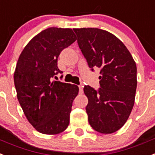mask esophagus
Returning <instances> with one entry per match:
<instances>
[{"label": "esophagus", "instance_id": "34e87169", "mask_svg": "<svg viewBox=\"0 0 155 155\" xmlns=\"http://www.w3.org/2000/svg\"><path fill=\"white\" fill-rule=\"evenodd\" d=\"M79 92H80V94L84 93V87L82 85L79 86Z\"/></svg>", "mask_w": 155, "mask_h": 155}]
</instances>
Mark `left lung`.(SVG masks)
Segmentation results:
<instances>
[{
  "mask_svg": "<svg viewBox=\"0 0 155 155\" xmlns=\"http://www.w3.org/2000/svg\"><path fill=\"white\" fill-rule=\"evenodd\" d=\"M89 68H99L100 88L85 86L86 111L94 129L103 134L117 132L125 124L135 102L136 64L119 38L97 28L73 29Z\"/></svg>",
  "mask_w": 155,
  "mask_h": 155,
  "instance_id": "left-lung-1",
  "label": "left lung"
}]
</instances>
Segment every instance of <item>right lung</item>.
Returning <instances> with one entry per match:
<instances>
[{
	"instance_id": "add662e5",
	"label": "right lung",
	"mask_w": 155,
	"mask_h": 155,
	"mask_svg": "<svg viewBox=\"0 0 155 155\" xmlns=\"http://www.w3.org/2000/svg\"><path fill=\"white\" fill-rule=\"evenodd\" d=\"M76 40L69 28L49 27L28 42L17 61L14 84L28 121L46 135L62 132L69 124L72 102L79 87L53 80L58 73V58Z\"/></svg>"
}]
</instances>
